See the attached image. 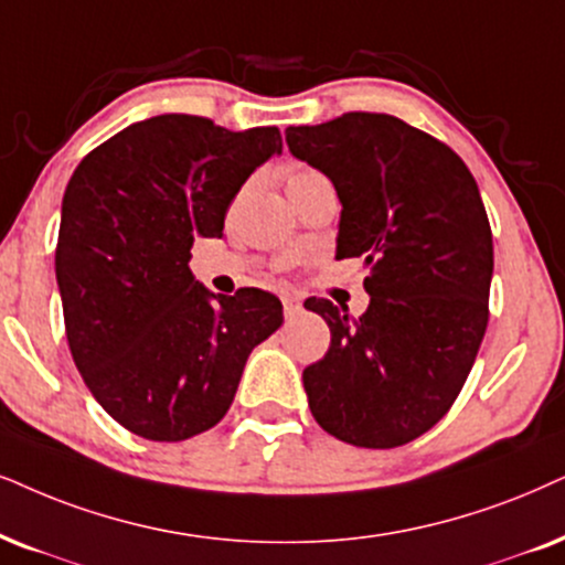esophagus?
I'll use <instances>...</instances> for the list:
<instances>
[{
	"label": "esophagus",
	"instance_id": "34e87169",
	"mask_svg": "<svg viewBox=\"0 0 565 565\" xmlns=\"http://www.w3.org/2000/svg\"><path fill=\"white\" fill-rule=\"evenodd\" d=\"M281 305H284V316H287L289 320L295 318V316H299V310H302V305H299V299H297V297H289V295L281 297Z\"/></svg>",
	"mask_w": 565,
	"mask_h": 565
}]
</instances>
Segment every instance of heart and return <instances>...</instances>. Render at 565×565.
<instances>
[{
  "instance_id": "1",
  "label": "heart",
  "mask_w": 565,
  "mask_h": 565,
  "mask_svg": "<svg viewBox=\"0 0 565 565\" xmlns=\"http://www.w3.org/2000/svg\"><path fill=\"white\" fill-rule=\"evenodd\" d=\"M320 177H323V174H320L318 169L307 167V163H291V167L287 169V192L299 188V184L320 180Z\"/></svg>"
}]
</instances>
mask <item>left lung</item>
Masks as SVG:
<instances>
[{"label":"left lung","instance_id":"left-lung-1","mask_svg":"<svg viewBox=\"0 0 565 565\" xmlns=\"http://www.w3.org/2000/svg\"><path fill=\"white\" fill-rule=\"evenodd\" d=\"M287 146L339 192L335 258L367 266L360 318L305 302L331 328L326 356L302 373L310 412L352 446H404L451 409L488 328L492 232L480 190L446 142L391 114L289 127Z\"/></svg>","mask_w":565,"mask_h":565}]
</instances>
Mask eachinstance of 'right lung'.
<instances>
[{
    "label": "right lung",
    "mask_w": 565,
    "mask_h": 565,
    "mask_svg": "<svg viewBox=\"0 0 565 565\" xmlns=\"http://www.w3.org/2000/svg\"><path fill=\"white\" fill-rule=\"evenodd\" d=\"M274 153L278 127L161 114L93 148L64 190L54 266L70 352L93 398L140 438L221 423L249 352L281 326L274 295H211L188 266Z\"/></svg>",
    "instance_id": "right-lung-1"
}]
</instances>
